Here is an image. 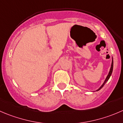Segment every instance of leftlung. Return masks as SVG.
I'll return each mask as SVG.
<instances>
[{"label":"left lung","instance_id":"obj_1","mask_svg":"<svg viewBox=\"0 0 123 123\" xmlns=\"http://www.w3.org/2000/svg\"><path fill=\"white\" fill-rule=\"evenodd\" d=\"M113 65H114V62H113V58H112V64H111V67L110 71H109V73H108V76H107L105 80V82H103V84L102 85V86H101L100 87V88H98V89H97V90H96V91H99L100 89H102V88L103 87V86H104L105 85V83H106L107 82H108V80H109V79L110 78L111 76V74H112V71H113Z\"/></svg>","mask_w":123,"mask_h":123}]
</instances>
